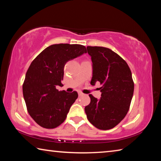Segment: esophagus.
<instances>
[{
    "mask_svg": "<svg viewBox=\"0 0 161 161\" xmlns=\"http://www.w3.org/2000/svg\"><path fill=\"white\" fill-rule=\"evenodd\" d=\"M79 96H80V97H81V96H83V95H84V94L82 93V92H79Z\"/></svg>",
    "mask_w": 161,
    "mask_h": 161,
    "instance_id": "34e87169",
    "label": "esophagus"
}]
</instances>
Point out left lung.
I'll list each match as a JSON object with an SVG mask.
<instances>
[{
	"instance_id": "1",
	"label": "left lung",
	"mask_w": 161,
	"mask_h": 161,
	"mask_svg": "<svg viewBox=\"0 0 161 161\" xmlns=\"http://www.w3.org/2000/svg\"><path fill=\"white\" fill-rule=\"evenodd\" d=\"M93 67L92 85L99 81L101 99L89 94L90 103L84 108L89 121L101 130L113 129L129 110L134 90L132 75L126 61L110 49L87 46Z\"/></svg>"
}]
</instances>
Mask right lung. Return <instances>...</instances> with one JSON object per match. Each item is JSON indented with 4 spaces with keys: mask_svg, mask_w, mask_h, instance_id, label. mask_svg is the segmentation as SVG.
<instances>
[{
    "mask_svg": "<svg viewBox=\"0 0 161 161\" xmlns=\"http://www.w3.org/2000/svg\"><path fill=\"white\" fill-rule=\"evenodd\" d=\"M84 53H86V47L81 45H52L31 62L23 84V93L27 110L40 126L54 129L66 119L78 94L75 91H58L56 86H62L65 64Z\"/></svg>",
    "mask_w": 161,
    "mask_h": 161,
    "instance_id": "add662e5",
    "label": "right lung"
}]
</instances>
